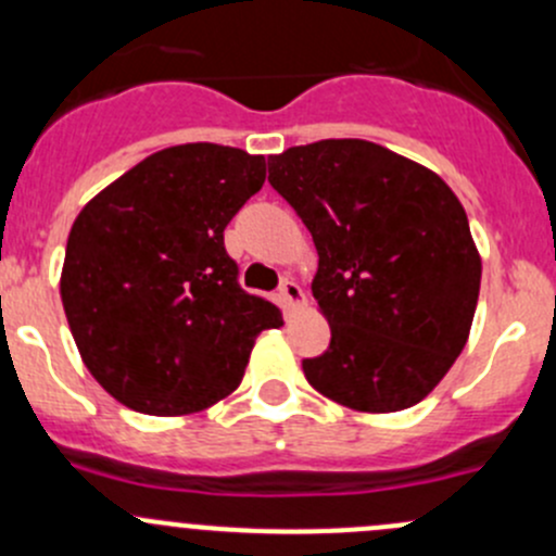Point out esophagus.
Wrapping results in <instances>:
<instances>
[{"label":"esophagus","mask_w":556,"mask_h":556,"mask_svg":"<svg viewBox=\"0 0 556 556\" xmlns=\"http://www.w3.org/2000/svg\"><path fill=\"white\" fill-rule=\"evenodd\" d=\"M279 295H282L285 306L304 304V290H301V285L293 282V279H285V282L279 285Z\"/></svg>","instance_id":"1"}]
</instances>
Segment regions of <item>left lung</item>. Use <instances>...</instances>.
I'll return each mask as SVG.
<instances>
[{"label":"left lung","instance_id":"1","mask_svg":"<svg viewBox=\"0 0 556 556\" xmlns=\"http://www.w3.org/2000/svg\"><path fill=\"white\" fill-rule=\"evenodd\" d=\"M268 182L317 247L312 293L330 344L306 357L314 390L357 412L422 401L468 341L481 257L450 185L363 139L268 159Z\"/></svg>","mask_w":556,"mask_h":556}]
</instances>
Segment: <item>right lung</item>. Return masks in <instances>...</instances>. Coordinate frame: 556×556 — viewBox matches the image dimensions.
I'll return each instance as SVG.
<instances>
[{
	"label": "right lung",
	"mask_w": 556,
	"mask_h": 556,
	"mask_svg": "<svg viewBox=\"0 0 556 556\" xmlns=\"http://www.w3.org/2000/svg\"><path fill=\"white\" fill-rule=\"evenodd\" d=\"M266 159L193 142L153 153L77 215L61 301L83 363L123 406L177 417L231 395L282 314L239 285L223 231Z\"/></svg>",
	"instance_id": "1"
}]
</instances>
